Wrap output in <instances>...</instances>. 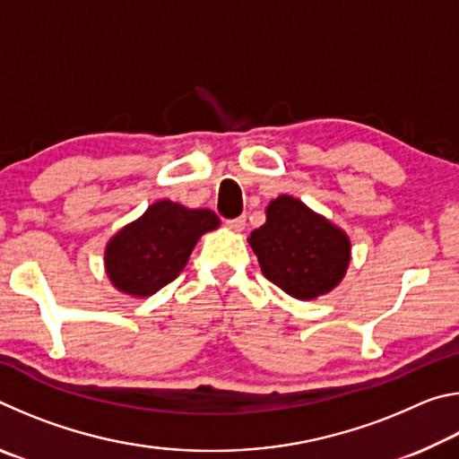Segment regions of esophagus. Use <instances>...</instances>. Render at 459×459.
Instances as JSON below:
<instances>
[{
    "instance_id": "esophagus-1",
    "label": "esophagus",
    "mask_w": 459,
    "mask_h": 459,
    "mask_svg": "<svg viewBox=\"0 0 459 459\" xmlns=\"http://www.w3.org/2000/svg\"><path fill=\"white\" fill-rule=\"evenodd\" d=\"M227 224H229V229H232V230H243V229H245V216H237V219H229Z\"/></svg>"
}]
</instances>
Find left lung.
Here are the masks:
<instances>
[{"label":"left lung","mask_w":459,"mask_h":459,"mask_svg":"<svg viewBox=\"0 0 459 459\" xmlns=\"http://www.w3.org/2000/svg\"><path fill=\"white\" fill-rule=\"evenodd\" d=\"M263 275L298 299L328 293L344 277L351 240L324 216L291 196H279L267 208V222L251 232Z\"/></svg>","instance_id":"1"}]
</instances>
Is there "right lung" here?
<instances>
[{"mask_svg": "<svg viewBox=\"0 0 459 459\" xmlns=\"http://www.w3.org/2000/svg\"><path fill=\"white\" fill-rule=\"evenodd\" d=\"M216 227L219 216L206 208L190 211L169 200L155 202L108 240L107 275L117 290L135 298L153 295L182 273L198 238Z\"/></svg>", "mask_w": 459, "mask_h": 459, "instance_id": "1", "label": "right lung"}]
</instances>
